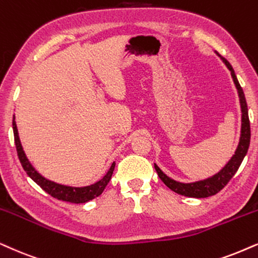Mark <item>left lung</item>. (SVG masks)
Returning a JSON list of instances; mask_svg holds the SVG:
<instances>
[{
	"instance_id": "1",
	"label": "left lung",
	"mask_w": 258,
	"mask_h": 258,
	"mask_svg": "<svg viewBox=\"0 0 258 258\" xmlns=\"http://www.w3.org/2000/svg\"><path fill=\"white\" fill-rule=\"evenodd\" d=\"M219 56V58L223 60V63L226 65L227 69L230 70L231 76H232L233 83L236 86L238 97H239V103H240V110H242V126H240V137H239V143H238L234 155L229 159V162L220 169L217 174L210 176V177L204 178V180H199L194 182H180L176 181L174 178L169 177L168 175H165L161 169L158 168V165L155 163V169L157 171L159 178L164 182V184L168 188H170L175 193L183 195V197L188 198H208L212 195H216L217 193L223 189L225 185L229 183V181L236 174L238 168L242 164L244 157H245L247 149L250 145V121H249V114H247V106L245 96H244L243 89L240 87L239 82H238L236 74H234L233 68L231 67V64L225 59L224 57H221L217 51H214Z\"/></svg>"
}]
</instances>
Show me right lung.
Wrapping results in <instances>:
<instances>
[{
	"label": "right lung",
	"mask_w": 258,
	"mask_h": 258,
	"mask_svg": "<svg viewBox=\"0 0 258 258\" xmlns=\"http://www.w3.org/2000/svg\"><path fill=\"white\" fill-rule=\"evenodd\" d=\"M13 132H14V140L19 159H20V163L22 168H24V170L26 171V174H27L39 187L44 189L47 194L58 199V200L73 202V204H84V202L93 200V199H95L99 197V195L102 194L106 185L108 184L109 180L112 178L114 168H115V162L112 163L109 170L106 172V175L103 176L101 180L93 184L84 185V187H73V185L60 184L54 181L48 180V178L44 177L41 174H39V172L34 169L33 165L31 164V162L28 161L27 156H26L24 149H22L20 138H19L18 127H16L15 122V115H13Z\"/></svg>",
	"instance_id": "1"
}]
</instances>
